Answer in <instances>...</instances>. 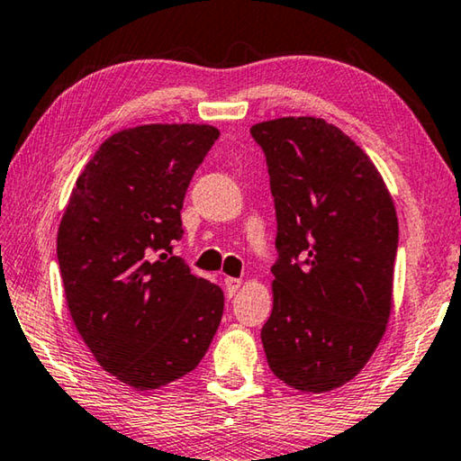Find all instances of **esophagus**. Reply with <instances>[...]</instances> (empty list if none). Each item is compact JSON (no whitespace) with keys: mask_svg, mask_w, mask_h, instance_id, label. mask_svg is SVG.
I'll return each mask as SVG.
<instances>
[{"mask_svg":"<svg viewBox=\"0 0 461 461\" xmlns=\"http://www.w3.org/2000/svg\"><path fill=\"white\" fill-rule=\"evenodd\" d=\"M223 285H225V294H228V297H233L236 295V291L240 289V285H242V281L236 279V276H225Z\"/></svg>","mask_w":461,"mask_h":461,"instance_id":"obj_1","label":"esophagus"}]
</instances>
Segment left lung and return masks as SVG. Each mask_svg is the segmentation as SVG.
Segmentation results:
<instances>
[{"label":"left lung","mask_w":461,"mask_h":461,"mask_svg":"<svg viewBox=\"0 0 461 461\" xmlns=\"http://www.w3.org/2000/svg\"><path fill=\"white\" fill-rule=\"evenodd\" d=\"M265 151L276 215L273 312L260 339L291 388L330 392L374 355L392 310L398 217L359 145L324 119L250 129Z\"/></svg>","instance_id":"left-lung-1"}]
</instances>
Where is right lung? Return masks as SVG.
<instances>
[{
    "label": "right lung",
    "mask_w": 461,
    "mask_h": 461,
    "mask_svg": "<svg viewBox=\"0 0 461 461\" xmlns=\"http://www.w3.org/2000/svg\"><path fill=\"white\" fill-rule=\"evenodd\" d=\"M217 137L209 125L119 131L86 164L61 219L73 324L102 369L135 390L191 374L221 322V287L174 257L186 188Z\"/></svg>",
    "instance_id": "obj_1"
}]
</instances>
